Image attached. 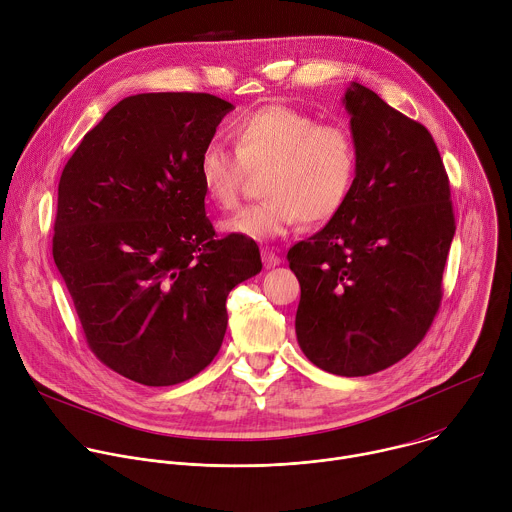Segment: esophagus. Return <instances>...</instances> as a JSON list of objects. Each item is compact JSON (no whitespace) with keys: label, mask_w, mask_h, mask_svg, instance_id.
I'll return each instance as SVG.
<instances>
[{"label":"esophagus","mask_w":512,"mask_h":512,"mask_svg":"<svg viewBox=\"0 0 512 512\" xmlns=\"http://www.w3.org/2000/svg\"><path fill=\"white\" fill-rule=\"evenodd\" d=\"M261 257H263V263H265L267 269H271V267H275V265L281 263L279 255H277L273 249H263V251H261Z\"/></svg>","instance_id":"obj_1"}]
</instances>
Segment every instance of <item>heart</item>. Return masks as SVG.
I'll return each mask as SVG.
<instances>
[{
    "label": "heart",
    "mask_w": 512,
    "mask_h": 512,
    "mask_svg": "<svg viewBox=\"0 0 512 512\" xmlns=\"http://www.w3.org/2000/svg\"><path fill=\"white\" fill-rule=\"evenodd\" d=\"M235 152L209 144L199 156V181L215 205L235 207L249 170H263L261 203L221 223L231 235L279 239L299 225H323L342 213L358 177V144L344 124L287 106L267 104L231 128Z\"/></svg>",
    "instance_id": "1"
}]
</instances>
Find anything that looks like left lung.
I'll use <instances>...</instances> for the list:
<instances>
[{
  "label": "left lung",
  "mask_w": 512,
  "mask_h": 512,
  "mask_svg": "<svg viewBox=\"0 0 512 512\" xmlns=\"http://www.w3.org/2000/svg\"><path fill=\"white\" fill-rule=\"evenodd\" d=\"M344 104L360 154L352 197L287 261L301 287V352L329 374L358 378L394 366L424 339L456 225L428 128L358 82Z\"/></svg>",
  "instance_id": "8db88e82"
}]
</instances>
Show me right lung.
I'll return each instance as SVG.
<instances>
[{"mask_svg":"<svg viewBox=\"0 0 512 512\" xmlns=\"http://www.w3.org/2000/svg\"><path fill=\"white\" fill-rule=\"evenodd\" d=\"M233 104L203 92L120 100L82 138L58 185L52 253L86 344L116 374L175 386L227 331V295L261 271L259 247L217 237L199 156Z\"/></svg>","mask_w":512,"mask_h":512,"instance_id":"1","label":"right lung"}]
</instances>
